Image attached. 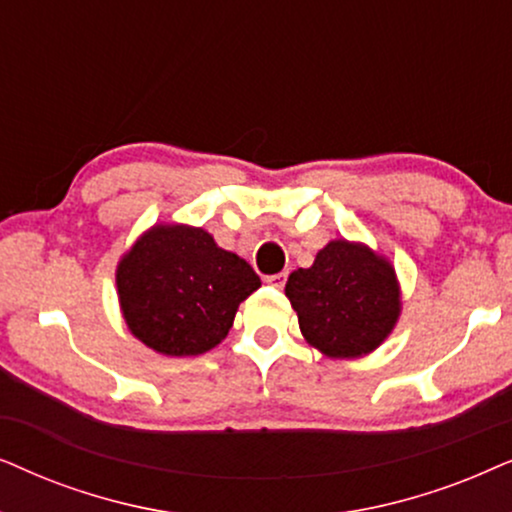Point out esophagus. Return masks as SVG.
Returning <instances> with one entry per match:
<instances>
[{"label": "esophagus", "instance_id": "1", "mask_svg": "<svg viewBox=\"0 0 512 512\" xmlns=\"http://www.w3.org/2000/svg\"><path fill=\"white\" fill-rule=\"evenodd\" d=\"M285 281H288V274H285V271H281V274H271V276H267V283L271 285V288H278V290L283 288Z\"/></svg>", "mask_w": 512, "mask_h": 512}]
</instances>
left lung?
Returning a JSON list of instances; mask_svg holds the SVG:
<instances>
[{
    "mask_svg": "<svg viewBox=\"0 0 512 512\" xmlns=\"http://www.w3.org/2000/svg\"><path fill=\"white\" fill-rule=\"evenodd\" d=\"M285 295L306 342L339 360L372 353L391 335L403 309L391 262L344 238L318 250L309 269L292 271Z\"/></svg>",
    "mask_w": 512,
    "mask_h": 512,
    "instance_id": "left-lung-1",
    "label": "left lung"
}]
</instances>
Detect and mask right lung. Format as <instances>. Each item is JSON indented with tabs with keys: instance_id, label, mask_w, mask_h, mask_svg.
Returning a JSON list of instances; mask_svg holds the SVG:
<instances>
[{
	"instance_id": "obj_1",
	"label": "right lung",
	"mask_w": 512,
	"mask_h": 512,
	"mask_svg": "<svg viewBox=\"0 0 512 512\" xmlns=\"http://www.w3.org/2000/svg\"><path fill=\"white\" fill-rule=\"evenodd\" d=\"M260 276L201 227L154 224L117 267L128 330L163 356H201L229 335Z\"/></svg>"
}]
</instances>
